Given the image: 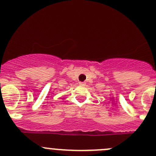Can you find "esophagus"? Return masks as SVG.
<instances>
[{"mask_svg":"<svg viewBox=\"0 0 156 156\" xmlns=\"http://www.w3.org/2000/svg\"><path fill=\"white\" fill-rule=\"evenodd\" d=\"M79 85H82L83 86V85H85V83L84 82H79Z\"/></svg>","mask_w":156,"mask_h":156,"instance_id":"34e87169","label":"esophagus"}]
</instances>
